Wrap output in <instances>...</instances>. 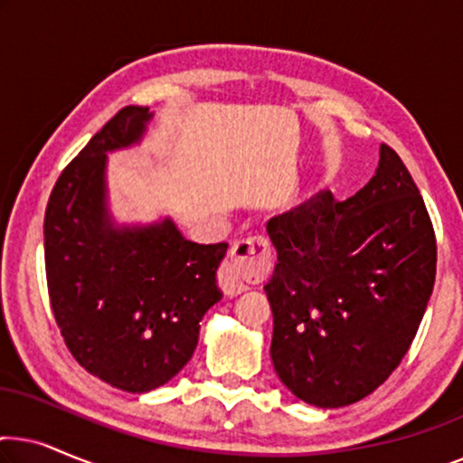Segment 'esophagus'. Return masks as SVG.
I'll use <instances>...</instances> for the list:
<instances>
[{
    "label": "esophagus",
    "mask_w": 463,
    "mask_h": 463,
    "mask_svg": "<svg viewBox=\"0 0 463 463\" xmlns=\"http://www.w3.org/2000/svg\"><path fill=\"white\" fill-rule=\"evenodd\" d=\"M271 268L269 242L261 236L242 238L232 244L230 259L219 271V287L225 295H240L250 282L263 280Z\"/></svg>",
    "instance_id": "1"
}]
</instances>
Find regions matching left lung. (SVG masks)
<instances>
[{
	"instance_id": "1",
	"label": "left lung",
	"mask_w": 463,
	"mask_h": 463,
	"mask_svg": "<svg viewBox=\"0 0 463 463\" xmlns=\"http://www.w3.org/2000/svg\"><path fill=\"white\" fill-rule=\"evenodd\" d=\"M268 236L278 377L314 407L363 401L409 352L434 288L436 236L413 176L383 143L360 192L314 195L271 219Z\"/></svg>"
}]
</instances>
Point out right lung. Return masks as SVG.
Returning a JSON list of instances; mask_svg holds the SVG:
<instances>
[{"mask_svg":"<svg viewBox=\"0 0 463 463\" xmlns=\"http://www.w3.org/2000/svg\"><path fill=\"white\" fill-rule=\"evenodd\" d=\"M149 107L119 109L54 183L43 219L50 306L73 358L113 388L141 394L170 382L198 345L200 320L221 299L227 244H195L173 221L113 230L105 154L137 143Z\"/></svg>","mask_w":463,"mask_h":463,"instance_id":"add662e5","label":"right lung"}]
</instances>
